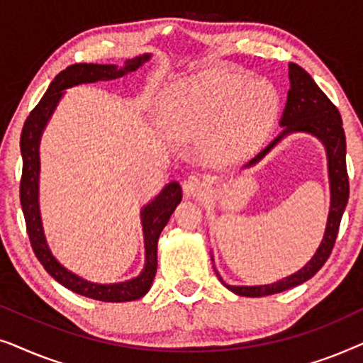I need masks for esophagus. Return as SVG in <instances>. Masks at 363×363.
Segmentation results:
<instances>
[{
	"mask_svg": "<svg viewBox=\"0 0 363 363\" xmlns=\"http://www.w3.org/2000/svg\"><path fill=\"white\" fill-rule=\"evenodd\" d=\"M205 186L206 182L198 175H190L183 180V191H185L186 196H198L205 190Z\"/></svg>",
	"mask_w": 363,
	"mask_h": 363,
	"instance_id": "34e87169",
	"label": "esophagus"
}]
</instances>
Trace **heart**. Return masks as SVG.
Segmentation results:
<instances>
[{
  "label": "heart",
  "mask_w": 363,
  "mask_h": 363,
  "mask_svg": "<svg viewBox=\"0 0 363 363\" xmlns=\"http://www.w3.org/2000/svg\"><path fill=\"white\" fill-rule=\"evenodd\" d=\"M279 97L264 79L241 74H208L172 84L160 111L173 130L185 137L208 133L206 153L218 162L250 153L277 116Z\"/></svg>",
  "instance_id": "b5f03b06"
}]
</instances>
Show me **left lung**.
Wrapping results in <instances>:
<instances>
[{"instance_id":"1","label":"left lung","mask_w":363,"mask_h":363,"mask_svg":"<svg viewBox=\"0 0 363 363\" xmlns=\"http://www.w3.org/2000/svg\"><path fill=\"white\" fill-rule=\"evenodd\" d=\"M289 82L291 89L287 92V104L282 113L281 125L284 127L279 135L267 145L264 150L257 153L247 165L259 162L282 137L291 132H309L317 138H320L325 145L327 158H329V178H330V211L324 240H322L319 250L314 257L297 271L296 274L274 284L266 286H230L223 282L228 289L238 296L246 297H262L282 292L291 287H296L311 279L325 261L329 259L332 250H334L337 233H339L340 220L349 201V173H347L345 163V132L342 127V117L337 107L332 104L329 97L320 91L309 74L301 66L289 62Z\"/></svg>"}]
</instances>
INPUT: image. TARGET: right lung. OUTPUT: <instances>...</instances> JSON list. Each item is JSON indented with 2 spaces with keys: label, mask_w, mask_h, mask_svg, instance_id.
<instances>
[{
  "label": "right lung",
  "mask_w": 363,
  "mask_h": 363,
  "mask_svg": "<svg viewBox=\"0 0 363 363\" xmlns=\"http://www.w3.org/2000/svg\"><path fill=\"white\" fill-rule=\"evenodd\" d=\"M150 57L138 56L135 59H128L125 66L118 69L113 64H72L59 72L51 86L44 94L41 101L29 113L26 122H24L21 132V155H23V175L19 183V198H21V206L24 213V221H26V230L29 241H31L33 251L39 262L44 266L49 274L57 282L66 286L67 289L77 294L91 297L96 301L104 302H127L140 299L150 289L153 277L157 272V242L158 236L165 225L170 220L172 213L175 211L178 203L182 201V186L180 183L172 182L170 185L163 188V191L147 205L142 211L143 235H145V252L147 262L145 269L135 279L121 282V284H92V282L84 281L81 277L69 272L54 259L44 240V233L41 226V218H39L38 208V175H39V137L46 122L51 117L54 108H56L62 91L67 87L77 86V84L97 82V81H112L123 76V74L135 71L142 66L147 59Z\"/></svg>",
  "instance_id": "1"
}]
</instances>
